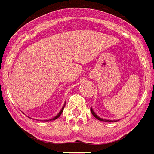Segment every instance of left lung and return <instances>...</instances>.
Masks as SVG:
<instances>
[{"mask_svg": "<svg viewBox=\"0 0 154 154\" xmlns=\"http://www.w3.org/2000/svg\"><path fill=\"white\" fill-rule=\"evenodd\" d=\"M90 111H91L92 115H93V116L95 117V118H97V119H98V120H100V121H103V122H112V121H111V120H106V119H103V118H99V117L97 116V115H96L95 113H94V111H93V109H92V108H90Z\"/></svg>", "mask_w": 154, "mask_h": 154, "instance_id": "1", "label": "left lung"}]
</instances>
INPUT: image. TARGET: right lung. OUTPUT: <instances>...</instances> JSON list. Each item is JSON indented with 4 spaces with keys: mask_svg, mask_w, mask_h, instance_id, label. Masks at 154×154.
Here are the masks:
<instances>
[{
    "mask_svg": "<svg viewBox=\"0 0 154 154\" xmlns=\"http://www.w3.org/2000/svg\"><path fill=\"white\" fill-rule=\"evenodd\" d=\"M64 106H65V104H64V107H62V109H61V111H60V112H59V113H58V115H57V116H55V117H54V118H52V119H51V120H47V121H53V120H55V119H57V118H59V117H60V115H61V113H62V112H63V111H64Z\"/></svg>",
    "mask_w": 154,
    "mask_h": 154,
    "instance_id": "add662e5",
    "label": "right lung"
}]
</instances>
